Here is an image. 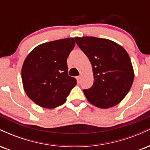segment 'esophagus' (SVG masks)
<instances>
[{"mask_svg": "<svg viewBox=\"0 0 150 150\" xmlns=\"http://www.w3.org/2000/svg\"><path fill=\"white\" fill-rule=\"evenodd\" d=\"M80 76H77V77H76V79H77V82H80Z\"/></svg>", "mask_w": 150, "mask_h": 150, "instance_id": "1", "label": "esophagus"}]
</instances>
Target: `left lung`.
<instances>
[{
	"label": "left lung",
	"mask_w": 150,
	"mask_h": 150,
	"mask_svg": "<svg viewBox=\"0 0 150 150\" xmlns=\"http://www.w3.org/2000/svg\"><path fill=\"white\" fill-rule=\"evenodd\" d=\"M77 46L92 66L94 83L83 89L94 106L108 108L119 104L128 94L134 80V71L127 51L116 42L94 37H75Z\"/></svg>",
	"instance_id": "obj_1"
}]
</instances>
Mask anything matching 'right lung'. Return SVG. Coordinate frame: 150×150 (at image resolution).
Here are the masks:
<instances>
[{
    "label": "right lung",
    "mask_w": 150,
    "mask_h": 150,
    "mask_svg": "<svg viewBox=\"0 0 150 150\" xmlns=\"http://www.w3.org/2000/svg\"><path fill=\"white\" fill-rule=\"evenodd\" d=\"M73 38L40 44L25 58L22 68L24 89L30 99L43 108L63 104L76 85L68 75L67 58L75 47Z\"/></svg>",
    "instance_id": "obj_1"
}]
</instances>
